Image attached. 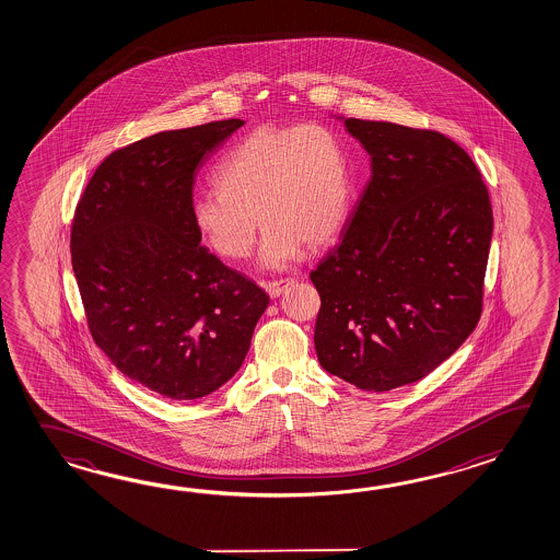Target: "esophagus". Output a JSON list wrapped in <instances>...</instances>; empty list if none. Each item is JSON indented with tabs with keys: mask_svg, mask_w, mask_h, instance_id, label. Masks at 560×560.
Instances as JSON below:
<instances>
[{
	"mask_svg": "<svg viewBox=\"0 0 560 560\" xmlns=\"http://www.w3.org/2000/svg\"><path fill=\"white\" fill-rule=\"evenodd\" d=\"M291 283H293V279H275V281L262 283V287H265V291H267L271 298H279Z\"/></svg>",
	"mask_w": 560,
	"mask_h": 560,
	"instance_id": "34e87169",
	"label": "esophagus"
}]
</instances>
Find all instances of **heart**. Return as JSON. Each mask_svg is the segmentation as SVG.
Masks as SVG:
<instances>
[{
  "instance_id": "1",
  "label": "heart",
  "mask_w": 560,
  "mask_h": 560,
  "mask_svg": "<svg viewBox=\"0 0 560 560\" xmlns=\"http://www.w3.org/2000/svg\"><path fill=\"white\" fill-rule=\"evenodd\" d=\"M218 191L197 194L191 219L211 252L249 257L257 218L261 262L281 269L305 243L320 247L341 231L353 201V165L339 131L323 124L259 126L241 138L213 173Z\"/></svg>"
}]
</instances>
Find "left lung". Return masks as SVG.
Here are the masks:
<instances>
[{
  "label": "left lung",
  "instance_id": "left-lung-1",
  "mask_svg": "<svg viewBox=\"0 0 560 560\" xmlns=\"http://www.w3.org/2000/svg\"><path fill=\"white\" fill-rule=\"evenodd\" d=\"M371 179L311 281L315 351L363 390L427 377L475 331L492 235L489 189L465 149L433 129L345 119Z\"/></svg>",
  "mask_w": 560,
  "mask_h": 560
}]
</instances>
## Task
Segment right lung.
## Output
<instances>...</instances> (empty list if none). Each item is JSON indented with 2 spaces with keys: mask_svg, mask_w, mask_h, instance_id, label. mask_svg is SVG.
I'll list each match as a JSON object with an SVG mask.
<instances>
[{
  "mask_svg": "<svg viewBox=\"0 0 560 560\" xmlns=\"http://www.w3.org/2000/svg\"><path fill=\"white\" fill-rule=\"evenodd\" d=\"M243 119L115 149L71 223V265L93 341L126 377L173 400L240 371L269 295L201 245L195 177Z\"/></svg>",
  "mask_w": 560,
  "mask_h": 560,
  "instance_id": "add662e5",
  "label": "right lung"
}]
</instances>
